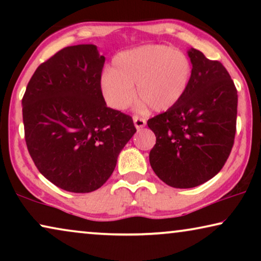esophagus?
I'll list each match as a JSON object with an SVG mask.
<instances>
[{"label":"esophagus","instance_id":"esophagus-1","mask_svg":"<svg viewBox=\"0 0 261 261\" xmlns=\"http://www.w3.org/2000/svg\"><path fill=\"white\" fill-rule=\"evenodd\" d=\"M133 121H134V126L137 129H141V128H144L146 126V120L141 119V117L133 116Z\"/></svg>","mask_w":261,"mask_h":261}]
</instances>
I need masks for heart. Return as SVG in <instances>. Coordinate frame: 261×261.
I'll use <instances>...</instances> for the list:
<instances>
[{"label":"heart","mask_w":261,"mask_h":261,"mask_svg":"<svg viewBox=\"0 0 261 261\" xmlns=\"http://www.w3.org/2000/svg\"><path fill=\"white\" fill-rule=\"evenodd\" d=\"M192 65L179 49L145 45L120 52L112 70L101 77V92L110 108L124 110L137 97L140 106L163 113L173 108L188 91Z\"/></svg>","instance_id":"b5f03b06"}]
</instances>
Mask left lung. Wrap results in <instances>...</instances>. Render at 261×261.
Here are the masks:
<instances>
[{"label":"left lung","mask_w":261,"mask_h":261,"mask_svg":"<svg viewBox=\"0 0 261 261\" xmlns=\"http://www.w3.org/2000/svg\"><path fill=\"white\" fill-rule=\"evenodd\" d=\"M192 76L188 91L173 108L147 121L155 134L149 164L172 188L198 187L227 162L237 130L238 91L222 64L188 49Z\"/></svg>","instance_id":"left-lung-1"}]
</instances>
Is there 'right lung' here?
Segmentation results:
<instances>
[{"mask_svg": "<svg viewBox=\"0 0 261 261\" xmlns=\"http://www.w3.org/2000/svg\"><path fill=\"white\" fill-rule=\"evenodd\" d=\"M105 56L97 46L60 49L35 70L22 98L24 139L35 166L63 190H97L135 132L129 115L101 92Z\"/></svg>", "mask_w": 261, "mask_h": 261, "instance_id": "add662e5", "label": "right lung"}]
</instances>
